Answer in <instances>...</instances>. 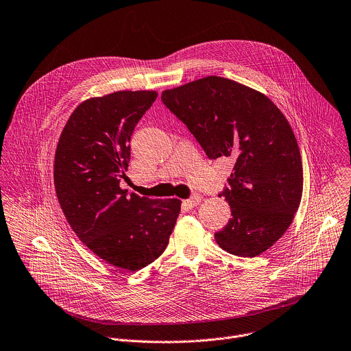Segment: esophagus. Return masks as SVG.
I'll list each match as a JSON object with an SVG mask.
<instances>
[{
	"instance_id": "obj_1",
	"label": "esophagus",
	"mask_w": 351,
	"mask_h": 351,
	"mask_svg": "<svg viewBox=\"0 0 351 351\" xmlns=\"http://www.w3.org/2000/svg\"><path fill=\"white\" fill-rule=\"evenodd\" d=\"M199 204H201V195H199V194H194L191 198H189V199L184 201V205L189 206V208H195V206H198Z\"/></svg>"
}]
</instances>
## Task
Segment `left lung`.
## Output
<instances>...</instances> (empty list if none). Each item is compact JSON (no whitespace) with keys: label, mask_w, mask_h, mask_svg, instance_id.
I'll list each match as a JSON object with an SVG mask.
<instances>
[{"label":"left lung","mask_w":351,"mask_h":351,"mask_svg":"<svg viewBox=\"0 0 351 351\" xmlns=\"http://www.w3.org/2000/svg\"><path fill=\"white\" fill-rule=\"evenodd\" d=\"M161 99L212 160L231 157L230 189L220 197L232 217L215 234L230 254L257 257L287 231L300 208L304 172L293 128L261 91L221 76L164 90Z\"/></svg>","instance_id":"obj_1"}]
</instances>
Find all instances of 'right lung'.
I'll use <instances>...</instances> for the list:
<instances>
[{"label": "right lung", "instance_id": "1", "mask_svg": "<svg viewBox=\"0 0 351 351\" xmlns=\"http://www.w3.org/2000/svg\"><path fill=\"white\" fill-rule=\"evenodd\" d=\"M154 90L114 91L80 102L60 135L54 187L76 237L101 260L135 272L157 260L180 213L178 198L150 199L120 187L131 134Z\"/></svg>", "mask_w": 351, "mask_h": 351}]
</instances>
